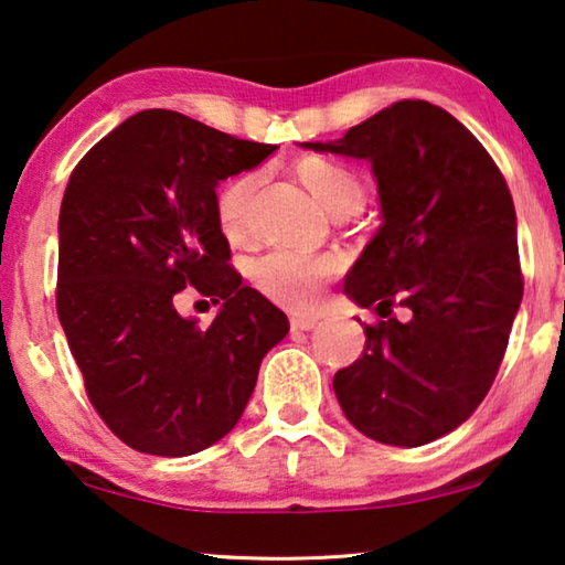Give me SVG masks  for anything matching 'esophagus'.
<instances>
[{
    "label": "esophagus",
    "mask_w": 565,
    "mask_h": 565,
    "mask_svg": "<svg viewBox=\"0 0 565 565\" xmlns=\"http://www.w3.org/2000/svg\"><path fill=\"white\" fill-rule=\"evenodd\" d=\"M318 326V318H310V316H292L290 318V329L292 331H310Z\"/></svg>",
    "instance_id": "34e87169"
}]
</instances>
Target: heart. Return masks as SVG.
Returning <instances> with one entry per match:
<instances>
[{
    "instance_id": "heart-1",
    "label": "heart",
    "mask_w": 565,
    "mask_h": 565,
    "mask_svg": "<svg viewBox=\"0 0 565 565\" xmlns=\"http://www.w3.org/2000/svg\"><path fill=\"white\" fill-rule=\"evenodd\" d=\"M292 170L310 195L331 216H349L362 206L364 183L354 170L323 154H302ZM259 188L257 170H244L218 185L214 211L216 224L228 242H244L252 228V201ZM339 273V259L298 252H273L252 265V282L265 298L292 310H310L318 306L323 282Z\"/></svg>"
}]
</instances>
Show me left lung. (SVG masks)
Returning <instances> with one entry per match:
<instances>
[{
    "label": "left lung",
    "mask_w": 565,
    "mask_h": 565,
    "mask_svg": "<svg viewBox=\"0 0 565 565\" xmlns=\"http://www.w3.org/2000/svg\"><path fill=\"white\" fill-rule=\"evenodd\" d=\"M302 147L366 160L377 178L382 224L343 290L382 321L364 326L362 356L333 377L341 411L380 444H430L487 397L518 316L510 188L459 119L420 99Z\"/></svg>",
    "instance_id": "1"
}]
</instances>
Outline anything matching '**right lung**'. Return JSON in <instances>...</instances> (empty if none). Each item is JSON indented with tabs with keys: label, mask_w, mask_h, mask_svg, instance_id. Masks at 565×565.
Segmentation results:
<instances>
[{
	"label": "right lung",
	"mask_w": 565,
	"mask_h": 565,
	"mask_svg": "<svg viewBox=\"0 0 565 565\" xmlns=\"http://www.w3.org/2000/svg\"><path fill=\"white\" fill-rule=\"evenodd\" d=\"M275 145L145 109L84 154L58 218L55 306L88 399L117 438L191 456L239 423L288 318L228 267L216 185ZM185 284L223 308L211 327L177 313Z\"/></svg>",
	"instance_id": "obj_1"
}]
</instances>
